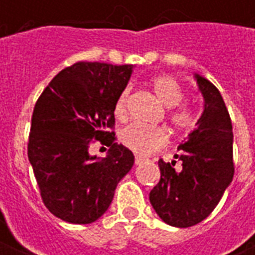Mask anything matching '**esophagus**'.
I'll return each mask as SVG.
<instances>
[{
	"label": "esophagus",
	"mask_w": 255,
	"mask_h": 255,
	"mask_svg": "<svg viewBox=\"0 0 255 255\" xmlns=\"http://www.w3.org/2000/svg\"><path fill=\"white\" fill-rule=\"evenodd\" d=\"M143 161H144L143 157H139V155H136V157H135V164H136V165H140Z\"/></svg>",
	"instance_id": "esophagus-1"
}]
</instances>
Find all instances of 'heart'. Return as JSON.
<instances>
[{
  "label": "heart",
  "mask_w": 255,
  "mask_h": 255,
  "mask_svg": "<svg viewBox=\"0 0 255 255\" xmlns=\"http://www.w3.org/2000/svg\"><path fill=\"white\" fill-rule=\"evenodd\" d=\"M151 89L154 91L155 98L168 109L177 106L183 100V91L180 86L169 76L155 78L151 82ZM128 98H129V87H126L119 94L115 102V116L119 120H124L127 117ZM171 123L177 131L190 132L197 126L198 117L192 111L183 108L172 113ZM119 139L127 149L138 155H149L168 143V135L162 128L142 127L138 124H131L123 128Z\"/></svg>",
  "instance_id": "obj_1"
}]
</instances>
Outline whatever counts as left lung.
<instances>
[{"label":"left lung","instance_id":"left-lung-1","mask_svg":"<svg viewBox=\"0 0 255 255\" xmlns=\"http://www.w3.org/2000/svg\"><path fill=\"white\" fill-rule=\"evenodd\" d=\"M203 109L197 128L179 144L176 161H158L161 179L150 191V203L160 219L177 228L201 223L217 206L234 177L232 123L220 91L208 79L194 73Z\"/></svg>","mask_w":255,"mask_h":255}]
</instances>
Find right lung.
Listing matches in <instances>:
<instances>
[{"label":"right lung","mask_w":255,"mask_h":255,"mask_svg":"<svg viewBox=\"0 0 255 255\" xmlns=\"http://www.w3.org/2000/svg\"><path fill=\"white\" fill-rule=\"evenodd\" d=\"M132 71L133 65L76 63L58 73L36 101L28 160L43 203L63 221H97L132 168V151L106 131L115 124V102ZM94 138L111 144L104 159L89 154Z\"/></svg>","instance_id":"1"}]
</instances>
